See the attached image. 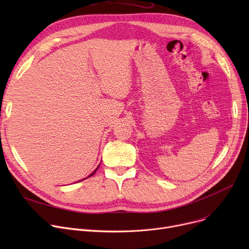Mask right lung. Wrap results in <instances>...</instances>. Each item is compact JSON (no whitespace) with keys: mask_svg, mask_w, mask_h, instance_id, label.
<instances>
[{"mask_svg":"<svg viewBox=\"0 0 249 249\" xmlns=\"http://www.w3.org/2000/svg\"><path fill=\"white\" fill-rule=\"evenodd\" d=\"M99 166H100V165H99ZM99 166H98V167H97V168H96V171H95V172H93V173H91V174H90V175H89V177H88V178H89V177H91V176H94V174H95V173H96V172H97V169H98V168H99ZM84 179H85V178H84ZM84 179H82V180H84Z\"/></svg>","mask_w":249,"mask_h":249,"instance_id":"right-lung-1","label":"right lung"}]
</instances>
